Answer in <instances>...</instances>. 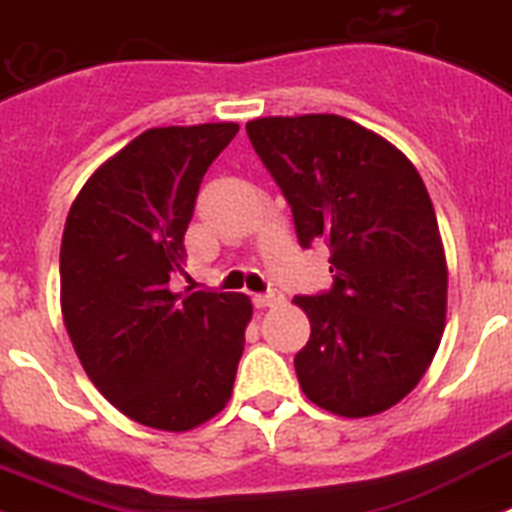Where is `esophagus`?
Instances as JSON below:
<instances>
[{"label":"esophagus","mask_w":512,"mask_h":512,"mask_svg":"<svg viewBox=\"0 0 512 512\" xmlns=\"http://www.w3.org/2000/svg\"><path fill=\"white\" fill-rule=\"evenodd\" d=\"M279 295L277 292H256V295H253V305H256V308H269V305H277L279 303Z\"/></svg>","instance_id":"esophagus-1"}]
</instances>
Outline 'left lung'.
<instances>
[{
  "label": "left lung",
  "instance_id": "1",
  "mask_svg": "<svg viewBox=\"0 0 512 512\" xmlns=\"http://www.w3.org/2000/svg\"><path fill=\"white\" fill-rule=\"evenodd\" d=\"M246 131L300 246L331 251V290L292 300L310 321L300 388L339 417L386 412L430 368L445 329L448 266L425 183L381 134L334 113L269 116Z\"/></svg>",
  "mask_w": 512,
  "mask_h": 512
}]
</instances>
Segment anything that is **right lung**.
Returning <instances> with one entry per match:
<instances>
[{"label": "right lung", "instance_id": "right-lung-1", "mask_svg": "<svg viewBox=\"0 0 512 512\" xmlns=\"http://www.w3.org/2000/svg\"><path fill=\"white\" fill-rule=\"evenodd\" d=\"M238 124L147 129L87 178L61 238V313L87 378L119 412L183 432L233 393L251 300L170 290L214 157Z\"/></svg>", "mask_w": 512, "mask_h": 512}]
</instances>
